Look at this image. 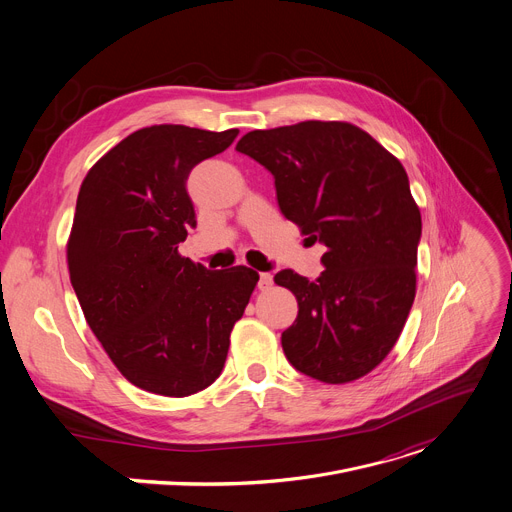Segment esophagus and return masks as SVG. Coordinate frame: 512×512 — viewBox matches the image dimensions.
<instances>
[{
  "instance_id": "1",
  "label": "esophagus",
  "mask_w": 512,
  "mask_h": 512,
  "mask_svg": "<svg viewBox=\"0 0 512 512\" xmlns=\"http://www.w3.org/2000/svg\"><path fill=\"white\" fill-rule=\"evenodd\" d=\"M273 284L271 273H259V290H269Z\"/></svg>"
}]
</instances>
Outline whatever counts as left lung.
<instances>
[{
  "instance_id": "1",
  "label": "left lung",
  "mask_w": 512,
  "mask_h": 512,
  "mask_svg": "<svg viewBox=\"0 0 512 512\" xmlns=\"http://www.w3.org/2000/svg\"><path fill=\"white\" fill-rule=\"evenodd\" d=\"M237 151L273 175L282 214L327 247L314 282L292 269L273 277L298 300L282 333L288 361L324 384L363 378L396 345L416 294L423 224L402 163L337 120L253 130Z\"/></svg>"
}]
</instances>
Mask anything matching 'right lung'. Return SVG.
<instances>
[{
  "label": "right lung",
  "mask_w": 512,
  "mask_h": 512,
  "mask_svg": "<svg viewBox=\"0 0 512 512\" xmlns=\"http://www.w3.org/2000/svg\"><path fill=\"white\" fill-rule=\"evenodd\" d=\"M237 134L147 126L81 183L67 241L71 284L89 329L141 390L183 398L208 388L259 282L251 267L208 271L177 251L196 226L190 171Z\"/></svg>",
  "instance_id": "1"
}]
</instances>
